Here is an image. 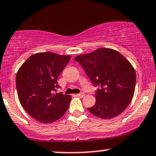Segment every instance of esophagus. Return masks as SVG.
Masks as SVG:
<instances>
[{
    "mask_svg": "<svg viewBox=\"0 0 156 156\" xmlns=\"http://www.w3.org/2000/svg\"><path fill=\"white\" fill-rule=\"evenodd\" d=\"M76 96L79 97V98H84V93H80V94H77Z\"/></svg>",
    "mask_w": 156,
    "mask_h": 156,
    "instance_id": "34e87169",
    "label": "esophagus"
}]
</instances>
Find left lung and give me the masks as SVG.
Listing matches in <instances>:
<instances>
[{
  "label": "left lung",
  "mask_w": 156,
  "mask_h": 156,
  "mask_svg": "<svg viewBox=\"0 0 156 156\" xmlns=\"http://www.w3.org/2000/svg\"><path fill=\"white\" fill-rule=\"evenodd\" d=\"M75 60L98 87L96 103L87 108L89 112L100 118L111 119L124 111L136 86V72L129 62L111 49H98L76 56Z\"/></svg>",
  "instance_id": "left-lung-1"
}]
</instances>
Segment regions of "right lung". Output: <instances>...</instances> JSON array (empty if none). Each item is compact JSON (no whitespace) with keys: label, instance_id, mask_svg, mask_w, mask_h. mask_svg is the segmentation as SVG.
I'll list each match as a JSON object with an SVG mask.
<instances>
[{"label":"right lung","instance_id":"obj_1","mask_svg":"<svg viewBox=\"0 0 156 156\" xmlns=\"http://www.w3.org/2000/svg\"><path fill=\"white\" fill-rule=\"evenodd\" d=\"M70 55L39 52L22 65L16 76L19 101L24 110L37 121L49 123L66 113L71 96L54 94L59 85L58 76L70 60Z\"/></svg>","mask_w":156,"mask_h":156}]
</instances>
